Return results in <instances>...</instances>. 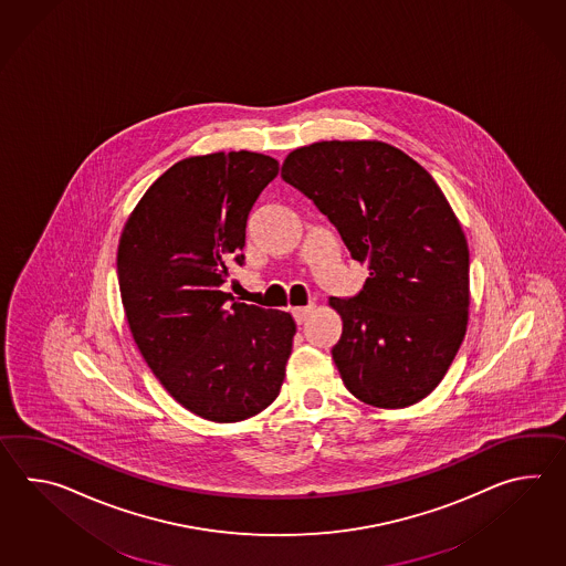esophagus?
I'll use <instances>...</instances> for the list:
<instances>
[{
    "label": "esophagus",
    "instance_id": "34e87169",
    "mask_svg": "<svg viewBox=\"0 0 566 566\" xmlns=\"http://www.w3.org/2000/svg\"><path fill=\"white\" fill-rule=\"evenodd\" d=\"M314 304H308V306H296V308H292V314H294V318H296V323L302 325L306 318H308V314L313 313Z\"/></svg>",
    "mask_w": 566,
    "mask_h": 566
}]
</instances>
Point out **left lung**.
<instances>
[{
    "label": "left lung",
    "mask_w": 566,
    "mask_h": 566,
    "mask_svg": "<svg viewBox=\"0 0 566 566\" xmlns=\"http://www.w3.org/2000/svg\"><path fill=\"white\" fill-rule=\"evenodd\" d=\"M282 178L369 270L357 296L328 298L343 321L331 353L345 388L376 408L424 400L465 339L471 298L465 233L439 185L377 139L296 148Z\"/></svg>",
    "instance_id": "1"
}]
</instances>
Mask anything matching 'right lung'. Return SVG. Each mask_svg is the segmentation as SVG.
I'll return each mask as SVG.
<instances>
[{
	"label": "right lung",
	"mask_w": 566,
	"mask_h": 566,
	"mask_svg": "<svg viewBox=\"0 0 566 566\" xmlns=\"http://www.w3.org/2000/svg\"><path fill=\"white\" fill-rule=\"evenodd\" d=\"M277 175L258 151H214L170 166L127 217L117 277L127 325L164 390L192 415L239 422L274 402L296 323L233 302L253 202Z\"/></svg>",
	"instance_id": "right-lung-1"
}]
</instances>
